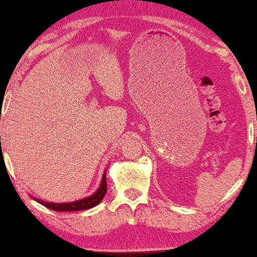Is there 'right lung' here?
I'll list each match as a JSON object with an SVG mask.
<instances>
[{"instance_id":"1","label":"right lung","mask_w":257,"mask_h":257,"mask_svg":"<svg viewBox=\"0 0 257 257\" xmlns=\"http://www.w3.org/2000/svg\"><path fill=\"white\" fill-rule=\"evenodd\" d=\"M106 173H107V170H104L99 189H97L92 196H89L87 198H82L80 200L71 201V202H49V201L38 199V198H34V199L37 202H39V204H42L43 206H45V207L53 209V211H57V212H75V211H81V209L92 208L97 204H100L101 200L103 199L104 194L107 192Z\"/></svg>"}]
</instances>
